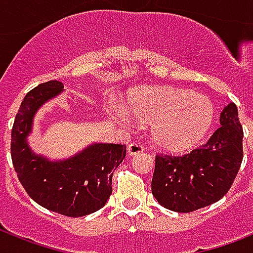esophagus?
Here are the masks:
<instances>
[{
  "instance_id": "esophagus-1",
  "label": "esophagus",
  "mask_w": 253,
  "mask_h": 253,
  "mask_svg": "<svg viewBox=\"0 0 253 253\" xmlns=\"http://www.w3.org/2000/svg\"><path fill=\"white\" fill-rule=\"evenodd\" d=\"M143 151H144V148H143L140 144H138V143H131V144H128V147H127V154L130 155V156L140 154Z\"/></svg>"
}]
</instances>
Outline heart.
<instances>
[{
    "label": "heart",
    "mask_w": 253,
    "mask_h": 253,
    "mask_svg": "<svg viewBox=\"0 0 253 253\" xmlns=\"http://www.w3.org/2000/svg\"><path fill=\"white\" fill-rule=\"evenodd\" d=\"M114 118L122 126L136 121L152 123L154 142L169 152L196 147L215 119V106L208 95L172 86H148L132 91L127 109L117 106Z\"/></svg>",
    "instance_id": "heart-1"
}]
</instances>
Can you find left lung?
<instances>
[{"mask_svg": "<svg viewBox=\"0 0 253 253\" xmlns=\"http://www.w3.org/2000/svg\"><path fill=\"white\" fill-rule=\"evenodd\" d=\"M219 121V128L201 148L184 156H156L151 186L162 206L190 212L228 192L243 160V128L235 103L223 107Z\"/></svg>", "mask_w": 253, "mask_h": 253, "instance_id": "1", "label": "left lung"}]
</instances>
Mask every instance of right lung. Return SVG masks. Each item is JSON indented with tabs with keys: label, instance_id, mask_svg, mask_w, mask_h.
<instances>
[{
	"label": "right lung",
	"instance_id": "obj_1",
	"mask_svg": "<svg viewBox=\"0 0 253 253\" xmlns=\"http://www.w3.org/2000/svg\"><path fill=\"white\" fill-rule=\"evenodd\" d=\"M63 91V83L52 80L26 94L11 130V160L22 186L37 204L77 218L105 206L113 192V170L126 156V146L91 143L59 160L34 152L29 136L33 134L35 115Z\"/></svg>",
	"mask_w": 253,
	"mask_h": 253
}]
</instances>
